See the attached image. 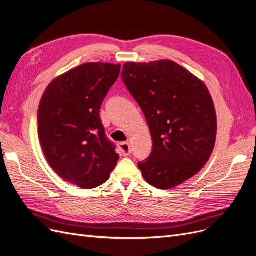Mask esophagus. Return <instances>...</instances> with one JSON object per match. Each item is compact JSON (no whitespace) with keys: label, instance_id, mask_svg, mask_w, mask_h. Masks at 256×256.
<instances>
[{"label":"esophagus","instance_id":"obj_1","mask_svg":"<svg viewBox=\"0 0 256 256\" xmlns=\"http://www.w3.org/2000/svg\"><path fill=\"white\" fill-rule=\"evenodd\" d=\"M119 148H120V150L122 152V154L124 155V156H128L132 153L130 146L128 142H121V144H119Z\"/></svg>","mask_w":256,"mask_h":256}]
</instances>
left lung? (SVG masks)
<instances>
[{"label": "left lung", "instance_id": "obj_1", "mask_svg": "<svg viewBox=\"0 0 256 256\" xmlns=\"http://www.w3.org/2000/svg\"><path fill=\"white\" fill-rule=\"evenodd\" d=\"M121 77L152 136V153L138 162L146 182L164 190L200 172L212 154L217 130L204 83L170 60L128 62Z\"/></svg>", "mask_w": 256, "mask_h": 256}]
</instances>
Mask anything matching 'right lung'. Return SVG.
<instances>
[{
  "mask_svg": "<svg viewBox=\"0 0 256 256\" xmlns=\"http://www.w3.org/2000/svg\"><path fill=\"white\" fill-rule=\"evenodd\" d=\"M120 68L82 64L54 79L40 102L38 134L46 160L64 180L83 188L108 182L119 159L99 112Z\"/></svg>",
  "mask_w": 256,
  "mask_h": 256,
  "instance_id": "obj_1",
  "label": "right lung"
}]
</instances>
